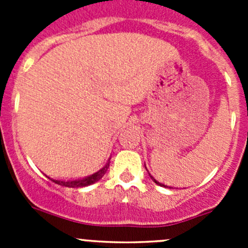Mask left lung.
Here are the masks:
<instances>
[{"instance_id": "obj_1", "label": "left lung", "mask_w": 248, "mask_h": 248, "mask_svg": "<svg viewBox=\"0 0 248 248\" xmlns=\"http://www.w3.org/2000/svg\"><path fill=\"white\" fill-rule=\"evenodd\" d=\"M145 168H146V166H145ZM146 170H147V169H146ZM147 172H149V170H147ZM149 175H150V177H151V179H152V181H154L155 184H156V185H158V186H161V187H166V188H172V187L168 186V185L163 184V182H161V181H158V180H157V179H155V177L152 176V175L150 174V172H149Z\"/></svg>"}]
</instances>
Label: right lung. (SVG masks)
<instances>
[{
    "label": "right lung",
    "mask_w": 248,
    "mask_h": 248,
    "mask_svg": "<svg viewBox=\"0 0 248 248\" xmlns=\"http://www.w3.org/2000/svg\"><path fill=\"white\" fill-rule=\"evenodd\" d=\"M110 164V157H107L106 162L103 163V166L99 169H97L96 171L91 172L89 175H85V176H79V177H71V179H63V177H52L46 175L52 182L57 185H61V186L64 187H72V188H78V187H85L89 186V185L94 184L98 180H101L102 177L104 176L107 170L109 168Z\"/></svg>",
    "instance_id": "right-lung-1"
}]
</instances>
